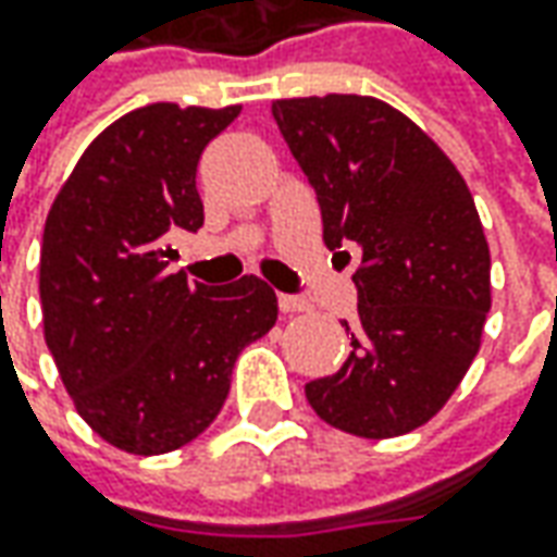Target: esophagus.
Segmentation results:
<instances>
[{"mask_svg": "<svg viewBox=\"0 0 557 557\" xmlns=\"http://www.w3.org/2000/svg\"><path fill=\"white\" fill-rule=\"evenodd\" d=\"M278 307H282V312H285V315L310 310V304H307V300H300V297H294V294H278Z\"/></svg>", "mask_w": 557, "mask_h": 557, "instance_id": "esophagus-1", "label": "esophagus"}]
</instances>
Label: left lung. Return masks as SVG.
<instances>
[{
	"label": "left lung",
	"instance_id": "8db88e82",
	"mask_svg": "<svg viewBox=\"0 0 557 557\" xmlns=\"http://www.w3.org/2000/svg\"><path fill=\"white\" fill-rule=\"evenodd\" d=\"M272 117L322 210L325 245L354 272L350 356L307 384L315 416L356 437L437 416L481 350L490 247L468 185L406 114L369 96L282 98Z\"/></svg>",
	"mask_w": 557,
	"mask_h": 557
}]
</instances>
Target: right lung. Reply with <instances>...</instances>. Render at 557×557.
<instances>
[{
    "instance_id": "right-lung-1",
    "label": "right lung",
    "mask_w": 557,
    "mask_h": 557,
    "mask_svg": "<svg viewBox=\"0 0 557 557\" xmlns=\"http://www.w3.org/2000/svg\"><path fill=\"white\" fill-rule=\"evenodd\" d=\"M242 114L154 101L114 120L58 191L39 253L46 344L76 412L123 453L161 456L220 416L235 359L278 319L257 275L225 288L170 272L198 232L207 141Z\"/></svg>"
}]
</instances>
